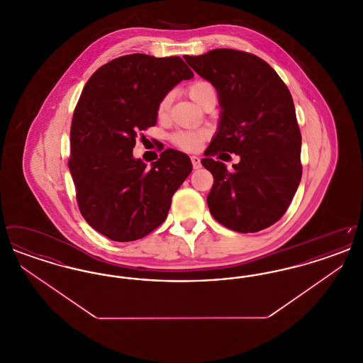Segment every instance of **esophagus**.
Wrapping results in <instances>:
<instances>
[{
	"label": "esophagus",
	"instance_id": "1",
	"mask_svg": "<svg viewBox=\"0 0 363 363\" xmlns=\"http://www.w3.org/2000/svg\"><path fill=\"white\" fill-rule=\"evenodd\" d=\"M190 160H191L193 169H200L201 167V162H200L199 156H190Z\"/></svg>",
	"mask_w": 363,
	"mask_h": 363
}]
</instances>
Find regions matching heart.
<instances>
[{"instance_id":"heart-1","label":"heart","mask_w":363,"mask_h":363,"mask_svg":"<svg viewBox=\"0 0 363 363\" xmlns=\"http://www.w3.org/2000/svg\"><path fill=\"white\" fill-rule=\"evenodd\" d=\"M188 94L193 102L200 104L211 94L215 92V86L206 80H197L188 88ZM170 107V95H164L156 107V114L159 118H163L167 116ZM208 138L207 130H178L172 136L174 145L184 150V151H196L200 148L203 141Z\"/></svg>"}]
</instances>
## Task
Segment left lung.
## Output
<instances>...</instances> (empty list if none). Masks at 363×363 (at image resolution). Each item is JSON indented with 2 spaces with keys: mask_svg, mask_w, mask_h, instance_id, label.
<instances>
[{
  "mask_svg": "<svg viewBox=\"0 0 363 363\" xmlns=\"http://www.w3.org/2000/svg\"><path fill=\"white\" fill-rule=\"evenodd\" d=\"M184 58L216 88L222 106L219 130L201 160L213 175L207 197L212 216L243 234L277 223L302 177V138L289 88L250 52L215 49ZM220 152L240 155L234 171L213 159Z\"/></svg>",
  "mask_w": 363,
  "mask_h": 363,
  "instance_id": "left-lung-1",
  "label": "left lung"
}]
</instances>
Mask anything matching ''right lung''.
Here are the masks:
<instances>
[{
	"label": "right lung",
	"instance_id": "add662e5",
	"mask_svg": "<svg viewBox=\"0 0 363 363\" xmlns=\"http://www.w3.org/2000/svg\"><path fill=\"white\" fill-rule=\"evenodd\" d=\"M193 72L179 57L128 54L86 82L70 125V174L86 223L111 241L140 240L162 225L191 172L189 156L164 150L151 169L133 157L155 126L159 101Z\"/></svg>",
	"mask_w": 363,
	"mask_h": 363
}]
</instances>
